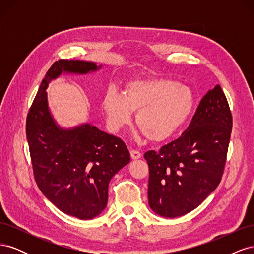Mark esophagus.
<instances>
[{
	"label": "esophagus",
	"instance_id": "1",
	"mask_svg": "<svg viewBox=\"0 0 254 254\" xmlns=\"http://www.w3.org/2000/svg\"><path fill=\"white\" fill-rule=\"evenodd\" d=\"M130 156H131V158L133 160H136V159H140L142 157V153L139 150L131 149V150H130Z\"/></svg>",
	"mask_w": 254,
	"mask_h": 254
}]
</instances>
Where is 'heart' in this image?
<instances>
[{
    "label": "heart",
    "mask_w": 254,
    "mask_h": 254,
    "mask_svg": "<svg viewBox=\"0 0 254 254\" xmlns=\"http://www.w3.org/2000/svg\"><path fill=\"white\" fill-rule=\"evenodd\" d=\"M194 95L186 84L166 78H135L126 83L123 94L110 89L102 101L108 128L112 132L130 125L132 112L136 125L148 140L164 141L187 121Z\"/></svg>",
    "instance_id": "obj_1"
}]
</instances>
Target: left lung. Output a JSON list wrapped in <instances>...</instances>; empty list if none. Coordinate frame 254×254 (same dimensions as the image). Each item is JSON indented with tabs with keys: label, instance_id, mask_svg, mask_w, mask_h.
Returning a JSON list of instances; mask_svg holds the SVG:
<instances>
[{
	"label": "left lung",
	"instance_id": "obj_1",
	"mask_svg": "<svg viewBox=\"0 0 254 254\" xmlns=\"http://www.w3.org/2000/svg\"><path fill=\"white\" fill-rule=\"evenodd\" d=\"M232 131V114L219 84L202 97L188 129L144 158L149 167L148 203L160 216H182L218 187Z\"/></svg>",
	"mask_w": 254,
	"mask_h": 254
}]
</instances>
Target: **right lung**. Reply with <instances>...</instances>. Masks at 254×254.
I'll return each mask as SVG.
<instances>
[{
	"mask_svg": "<svg viewBox=\"0 0 254 254\" xmlns=\"http://www.w3.org/2000/svg\"><path fill=\"white\" fill-rule=\"evenodd\" d=\"M101 67L82 60L54 63L26 119V137L38 188L60 211L79 219L94 218L104 211L109 182L130 162V153L120 137L95 126L59 127L49 110L45 90L63 72L87 74Z\"/></svg>",
	"mask_w": 254,
	"mask_h": 254,
	"instance_id": "add662e5",
	"label": "right lung"
}]
</instances>
